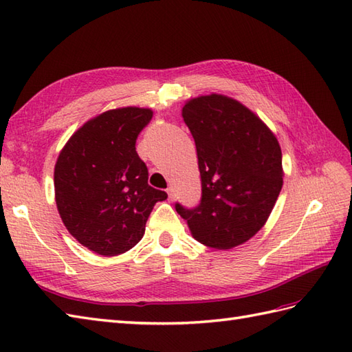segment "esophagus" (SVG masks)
Listing matches in <instances>:
<instances>
[{
  "label": "esophagus",
  "instance_id": "obj_1",
  "mask_svg": "<svg viewBox=\"0 0 352 352\" xmlns=\"http://www.w3.org/2000/svg\"><path fill=\"white\" fill-rule=\"evenodd\" d=\"M166 192H168V197H169V199H174V190H172L170 188H168V189H166Z\"/></svg>",
  "mask_w": 352,
  "mask_h": 352
}]
</instances>
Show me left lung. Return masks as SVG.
Segmentation results:
<instances>
[{
	"label": "left lung",
	"mask_w": 352,
	"mask_h": 352,
	"mask_svg": "<svg viewBox=\"0 0 352 352\" xmlns=\"http://www.w3.org/2000/svg\"><path fill=\"white\" fill-rule=\"evenodd\" d=\"M195 140L201 174L199 204L175 210L193 237L230 250L265 226L283 186L281 148L260 118L236 100L207 95L183 107Z\"/></svg>",
	"instance_id": "8db88e82"
}]
</instances>
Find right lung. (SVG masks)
<instances>
[{
	"label": "right lung",
	"instance_id": "add662e5",
	"mask_svg": "<svg viewBox=\"0 0 352 352\" xmlns=\"http://www.w3.org/2000/svg\"><path fill=\"white\" fill-rule=\"evenodd\" d=\"M149 109L104 111L72 134L54 169L56 203L69 233L91 251L118 256L145 233L157 201L168 193L148 184V168L136 151Z\"/></svg>",
	"mask_w": 352,
	"mask_h": 352
}]
</instances>
